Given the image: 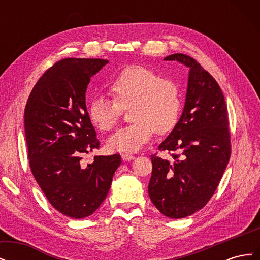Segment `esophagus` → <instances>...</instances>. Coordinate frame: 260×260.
<instances>
[{
    "mask_svg": "<svg viewBox=\"0 0 260 260\" xmlns=\"http://www.w3.org/2000/svg\"><path fill=\"white\" fill-rule=\"evenodd\" d=\"M121 158L124 161H130L132 159H135V156L131 154H128V153H123V154H121Z\"/></svg>",
    "mask_w": 260,
    "mask_h": 260,
    "instance_id": "obj_1",
    "label": "esophagus"
}]
</instances>
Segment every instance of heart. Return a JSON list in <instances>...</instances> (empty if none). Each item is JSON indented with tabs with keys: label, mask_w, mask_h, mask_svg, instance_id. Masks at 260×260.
<instances>
[{
	"label": "heart",
	"mask_w": 260,
	"mask_h": 260,
	"mask_svg": "<svg viewBox=\"0 0 260 260\" xmlns=\"http://www.w3.org/2000/svg\"><path fill=\"white\" fill-rule=\"evenodd\" d=\"M114 101L93 98L89 106L90 119L102 131L117 124L121 108H129L132 123L108 138V147L117 152L133 153L142 148L156 132H169L175 127L181 111L178 84L160 78L153 69L142 65L124 67L107 84Z\"/></svg>",
	"instance_id": "1"
}]
</instances>
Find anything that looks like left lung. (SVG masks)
Wrapping results in <instances>:
<instances>
[{
  "label": "left lung",
  "instance_id": "left-lung-1",
  "mask_svg": "<svg viewBox=\"0 0 260 260\" xmlns=\"http://www.w3.org/2000/svg\"><path fill=\"white\" fill-rule=\"evenodd\" d=\"M165 60L190 72L182 115L158 146L172 158L152 155L148 195L162 215L180 219L202 209L218 187L231 155L229 120L221 89L198 61L180 53Z\"/></svg>",
  "mask_w": 260,
  "mask_h": 260
}]
</instances>
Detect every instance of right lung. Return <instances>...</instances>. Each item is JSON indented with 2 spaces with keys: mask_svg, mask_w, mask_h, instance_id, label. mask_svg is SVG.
Instances as JSON below:
<instances>
[{
  "mask_svg": "<svg viewBox=\"0 0 260 260\" xmlns=\"http://www.w3.org/2000/svg\"><path fill=\"white\" fill-rule=\"evenodd\" d=\"M108 62L101 58H65L42 75L25 108V133L31 172L52 206L70 218L92 215L106 199L119 154L82 156L100 147L86 111L85 92Z\"/></svg>",
  "mask_w": 260,
  "mask_h": 260,
  "instance_id": "1",
  "label": "right lung"
}]
</instances>
